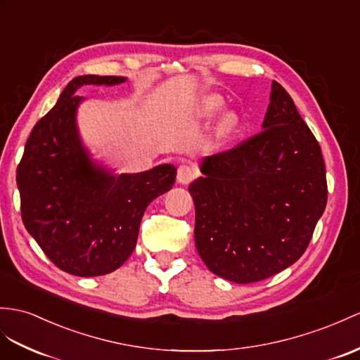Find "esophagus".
I'll list each match as a JSON object with an SVG mask.
<instances>
[{
    "instance_id": "34e87169",
    "label": "esophagus",
    "mask_w": 360,
    "mask_h": 360,
    "mask_svg": "<svg viewBox=\"0 0 360 360\" xmlns=\"http://www.w3.org/2000/svg\"><path fill=\"white\" fill-rule=\"evenodd\" d=\"M195 177V169L189 165H180L177 169V181L181 185H189Z\"/></svg>"
}]
</instances>
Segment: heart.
I'll list each match as a JSON object with an SVG mask.
<instances>
[{
    "label": "heart",
    "mask_w": 360,
    "mask_h": 360,
    "mask_svg": "<svg viewBox=\"0 0 360 360\" xmlns=\"http://www.w3.org/2000/svg\"><path fill=\"white\" fill-rule=\"evenodd\" d=\"M207 105H209V107H217L218 102L212 99V101L207 102ZM231 125H232V120H231L229 117H226V119H224V127H231Z\"/></svg>",
    "instance_id": "heart-1"
}]
</instances>
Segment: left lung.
Here are the masks:
<instances>
[{
    "label": "left lung",
    "instance_id": "obj_1",
    "mask_svg": "<svg viewBox=\"0 0 360 360\" xmlns=\"http://www.w3.org/2000/svg\"><path fill=\"white\" fill-rule=\"evenodd\" d=\"M189 185L195 248L227 281H262L302 257L327 205L321 146L276 81L262 131L209 155Z\"/></svg>",
    "mask_w": 360,
    "mask_h": 360
}]
</instances>
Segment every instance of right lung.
Masks as SVG:
<instances>
[{
  "mask_svg": "<svg viewBox=\"0 0 360 360\" xmlns=\"http://www.w3.org/2000/svg\"><path fill=\"white\" fill-rule=\"evenodd\" d=\"M122 76H77L33 127L16 169L25 229L56 267L75 276H101L133 253L148 205L169 191L172 165L114 175L82 145L76 111L82 85H117Z\"/></svg>",
  "mask_w": 360,
  "mask_h": 360,
  "instance_id": "right-lung-1",
  "label": "right lung"
}]
</instances>
